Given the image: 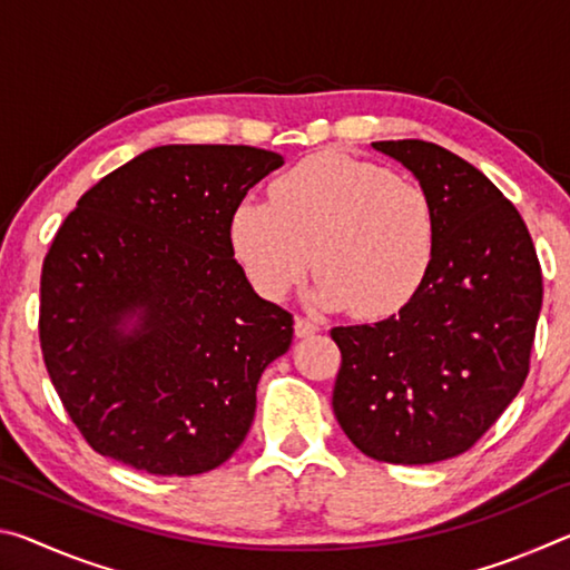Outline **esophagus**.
<instances>
[{"instance_id":"1","label":"esophagus","mask_w":570,"mask_h":570,"mask_svg":"<svg viewBox=\"0 0 570 570\" xmlns=\"http://www.w3.org/2000/svg\"><path fill=\"white\" fill-rule=\"evenodd\" d=\"M320 332V324L312 322V320H304V316H296L294 322V334L298 336V340H304V336H312Z\"/></svg>"}]
</instances>
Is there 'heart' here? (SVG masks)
Listing matches in <instances>:
<instances>
[{
    "label": "heart",
    "mask_w": 570,
    "mask_h": 570,
    "mask_svg": "<svg viewBox=\"0 0 570 570\" xmlns=\"http://www.w3.org/2000/svg\"><path fill=\"white\" fill-rule=\"evenodd\" d=\"M230 244L250 284L284 298L314 262L316 306L382 320L412 302L435 256V208L420 186L342 153H320L244 200Z\"/></svg>",
    "instance_id": "b5f03b06"
}]
</instances>
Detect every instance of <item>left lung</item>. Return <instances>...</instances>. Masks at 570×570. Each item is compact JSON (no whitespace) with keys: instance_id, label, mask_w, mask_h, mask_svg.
<instances>
[{"instance_id":"8db88e82","label":"left lung","mask_w":570,"mask_h":570,"mask_svg":"<svg viewBox=\"0 0 570 570\" xmlns=\"http://www.w3.org/2000/svg\"><path fill=\"white\" fill-rule=\"evenodd\" d=\"M435 208L420 292L374 324L334 326L332 407L364 455L430 465L470 450L528 377L543 276L515 206L468 160L424 140H380Z\"/></svg>"}]
</instances>
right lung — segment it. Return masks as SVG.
Segmentation results:
<instances>
[{
    "label": "right lung",
    "mask_w": 570,
    "mask_h": 570,
    "mask_svg": "<svg viewBox=\"0 0 570 570\" xmlns=\"http://www.w3.org/2000/svg\"><path fill=\"white\" fill-rule=\"evenodd\" d=\"M250 146H160L77 200L42 266V356L67 414L100 455L150 475L226 462L256 384L294 336L254 292L230 216L282 168Z\"/></svg>",
    "instance_id": "right-lung-1"
}]
</instances>
